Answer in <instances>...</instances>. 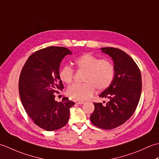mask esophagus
I'll return each mask as SVG.
<instances>
[{"instance_id":"34e87169","label":"esophagus","mask_w":159,"mask_h":159,"mask_svg":"<svg viewBox=\"0 0 159 159\" xmlns=\"http://www.w3.org/2000/svg\"><path fill=\"white\" fill-rule=\"evenodd\" d=\"M74 102H75L76 104H82L84 103V101L79 100H74Z\"/></svg>"}]
</instances>
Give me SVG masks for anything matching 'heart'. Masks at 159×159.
<instances>
[{
	"instance_id": "b5f03b06",
	"label": "heart",
	"mask_w": 159,
	"mask_h": 159,
	"mask_svg": "<svg viewBox=\"0 0 159 159\" xmlns=\"http://www.w3.org/2000/svg\"><path fill=\"white\" fill-rule=\"evenodd\" d=\"M79 70L85 71L83 83H74L67 90V95L72 98L85 100L93 95L95 88L103 91L109 87L115 77V67L111 60L100 59L91 54H85L74 60ZM74 71L69 65H64L59 71L61 81L66 84L72 82Z\"/></svg>"
}]
</instances>
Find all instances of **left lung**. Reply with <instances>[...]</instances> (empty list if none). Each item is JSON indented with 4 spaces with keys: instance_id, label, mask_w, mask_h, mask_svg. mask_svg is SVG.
<instances>
[{
    "instance_id": "8db88e82",
    "label": "left lung",
    "mask_w": 159,
    "mask_h": 159,
    "mask_svg": "<svg viewBox=\"0 0 159 159\" xmlns=\"http://www.w3.org/2000/svg\"><path fill=\"white\" fill-rule=\"evenodd\" d=\"M101 50L112 58L115 77L110 87L100 95L109 101L104 106L93 103L95 108L90 120L94 126L111 130L121 126L133 116L139 102L142 82L139 67L128 54L112 47Z\"/></svg>"
}]
</instances>
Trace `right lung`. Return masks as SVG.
Listing matches in <instances>:
<instances>
[{
    "instance_id": "right-lung-1",
    "label": "right lung",
    "mask_w": 159,
    "mask_h": 159,
    "mask_svg": "<svg viewBox=\"0 0 159 159\" xmlns=\"http://www.w3.org/2000/svg\"><path fill=\"white\" fill-rule=\"evenodd\" d=\"M72 52L65 47L49 46L29 57L19 79V93L26 113L37 126L47 131L67 124L74 102L64 97L55 101V93L63 89L59 76L60 63Z\"/></svg>"
}]
</instances>
